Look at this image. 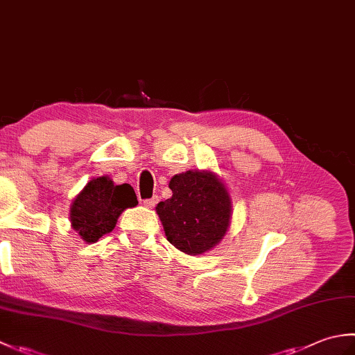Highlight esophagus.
Wrapping results in <instances>:
<instances>
[{
	"instance_id": "34e87169",
	"label": "esophagus",
	"mask_w": 355,
	"mask_h": 355,
	"mask_svg": "<svg viewBox=\"0 0 355 355\" xmlns=\"http://www.w3.org/2000/svg\"><path fill=\"white\" fill-rule=\"evenodd\" d=\"M157 202H158V197H157V195H154L153 198L143 200V206H146V207H149V209H153V207H155Z\"/></svg>"
}]
</instances>
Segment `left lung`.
<instances>
[{
    "instance_id": "1",
    "label": "left lung",
    "mask_w": 355,
    "mask_h": 355,
    "mask_svg": "<svg viewBox=\"0 0 355 355\" xmlns=\"http://www.w3.org/2000/svg\"><path fill=\"white\" fill-rule=\"evenodd\" d=\"M172 197L157 205L163 229L172 245L187 254L214 248L227 232L230 197L212 172L187 171L171 178Z\"/></svg>"
}]
</instances>
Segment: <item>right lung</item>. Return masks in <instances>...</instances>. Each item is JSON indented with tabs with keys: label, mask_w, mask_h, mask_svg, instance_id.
I'll use <instances>...</instances> for the list:
<instances>
[{
	"label": "right lung",
	"mask_w": 355,
	"mask_h": 355,
	"mask_svg": "<svg viewBox=\"0 0 355 355\" xmlns=\"http://www.w3.org/2000/svg\"><path fill=\"white\" fill-rule=\"evenodd\" d=\"M137 205L130 184L116 186L108 177L94 178L73 201L71 225L85 243H96L116 227L117 218L126 207Z\"/></svg>",
	"instance_id": "add662e5"
}]
</instances>
